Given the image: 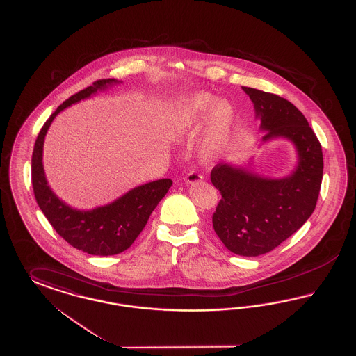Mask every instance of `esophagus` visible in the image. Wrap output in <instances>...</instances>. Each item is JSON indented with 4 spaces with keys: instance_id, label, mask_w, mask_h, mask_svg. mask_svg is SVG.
<instances>
[{
    "instance_id": "34e87169",
    "label": "esophagus",
    "mask_w": 356,
    "mask_h": 356,
    "mask_svg": "<svg viewBox=\"0 0 356 356\" xmlns=\"http://www.w3.org/2000/svg\"><path fill=\"white\" fill-rule=\"evenodd\" d=\"M203 179V175L199 173L197 170H191V172L186 175V177H184V180H186V183H188V184H193V183L202 181Z\"/></svg>"
}]
</instances>
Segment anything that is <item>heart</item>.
<instances>
[{"instance_id":"heart-1","label":"heart","mask_w":356,"mask_h":356,"mask_svg":"<svg viewBox=\"0 0 356 356\" xmlns=\"http://www.w3.org/2000/svg\"><path fill=\"white\" fill-rule=\"evenodd\" d=\"M208 121L202 151L211 157L221 151L232 134L235 124L234 106L219 102L209 93H195L175 104L170 113V131L176 138L196 134Z\"/></svg>"}]
</instances>
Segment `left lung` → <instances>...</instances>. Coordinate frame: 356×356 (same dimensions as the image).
<instances>
[{
	"label": "left lung",
	"instance_id": "8db88e82",
	"mask_svg": "<svg viewBox=\"0 0 356 356\" xmlns=\"http://www.w3.org/2000/svg\"><path fill=\"white\" fill-rule=\"evenodd\" d=\"M254 102L263 141L286 137L298 151V167L284 179H266L219 163L211 181L221 200L212 216L222 244L240 256H259L275 250L312 215L323 179L322 145L303 113L291 102L268 92L243 86Z\"/></svg>",
	"mask_w": 356,
	"mask_h": 356
}]
</instances>
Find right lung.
<instances>
[{
	"label": "right lung",
	"instance_id": "right-lung-1",
	"mask_svg": "<svg viewBox=\"0 0 356 356\" xmlns=\"http://www.w3.org/2000/svg\"><path fill=\"white\" fill-rule=\"evenodd\" d=\"M119 83L115 79L97 80L63 102L41 128L32 154V186L40 209L56 232L72 247L96 256H111L128 250L144 229L153 209L167 195L172 180L160 179L136 186L113 203L92 211L73 209L60 200L47 183L42 167V147L51 121L61 111L88 99L100 89Z\"/></svg>",
	"mask_w": 356,
	"mask_h": 356
}]
</instances>
